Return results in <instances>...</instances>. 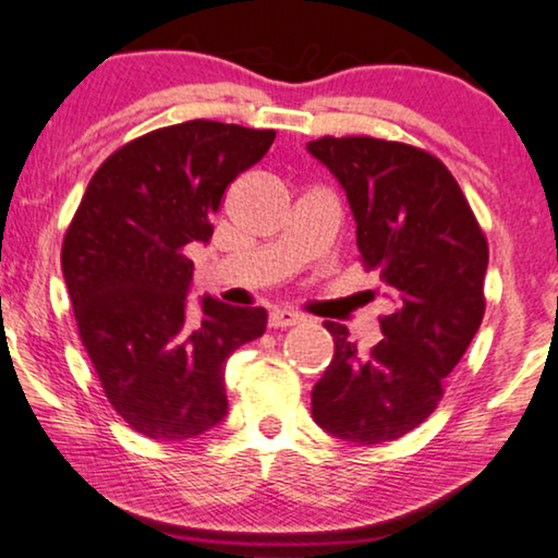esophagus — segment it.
I'll list each match as a JSON object with an SVG mask.
<instances>
[{
  "label": "esophagus",
  "mask_w": 558,
  "mask_h": 558,
  "mask_svg": "<svg viewBox=\"0 0 558 558\" xmlns=\"http://www.w3.org/2000/svg\"><path fill=\"white\" fill-rule=\"evenodd\" d=\"M305 316H301V313L295 311H286V308H278L270 313V326L272 328H288V326H298L303 324Z\"/></svg>",
  "instance_id": "1"
}]
</instances>
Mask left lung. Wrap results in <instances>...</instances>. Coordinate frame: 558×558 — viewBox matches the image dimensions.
<instances>
[{
  "instance_id": "obj_1",
  "label": "left lung",
  "mask_w": 558,
  "mask_h": 558,
  "mask_svg": "<svg viewBox=\"0 0 558 558\" xmlns=\"http://www.w3.org/2000/svg\"><path fill=\"white\" fill-rule=\"evenodd\" d=\"M308 151L347 192L361 263L379 270L395 303L368 351L326 320L336 349L313 387V420L347 442H391L435 412L445 376L481 328L488 240L460 184L425 148L324 136Z\"/></svg>"
}]
</instances>
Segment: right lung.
Listing matches in <instances>:
<instances>
[{
  "label": "right lung",
  "instance_id": "obj_1",
  "mask_svg": "<svg viewBox=\"0 0 558 558\" xmlns=\"http://www.w3.org/2000/svg\"><path fill=\"white\" fill-rule=\"evenodd\" d=\"M276 131L186 121L129 141L100 163L62 240L77 333L108 402L136 433L184 442L227 414L225 361L260 339L265 308L202 298L186 313L194 265L234 177Z\"/></svg>",
  "mask_w": 558,
  "mask_h": 558
}]
</instances>
